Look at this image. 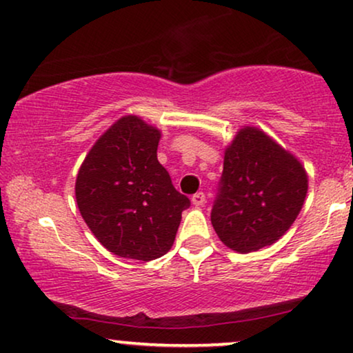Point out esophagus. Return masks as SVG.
I'll use <instances>...</instances> for the list:
<instances>
[{"instance_id":"34e87169","label":"esophagus","mask_w":353,"mask_h":353,"mask_svg":"<svg viewBox=\"0 0 353 353\" xmlns=\"http://www.w3.org/2000/svg\"><path fill=\"white\" fill-rule=\"evenodd\" d=\"M191 201H193L194 205H204L205 194L204 193H196V194H193V198H191Z\"/></svg>"}]
</instances>
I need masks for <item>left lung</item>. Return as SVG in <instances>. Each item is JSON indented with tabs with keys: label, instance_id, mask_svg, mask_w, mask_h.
Segmentation results:
<instances>
[{
	"label": "left lung",
	"instance_id": "obj_1",
	"mask_svg": "<svg viewBox=\"0 0 353 353\" xmlns=\"http://www.w3.org/2000/svg\"><path fill=\"white\" fill-rule=\"evenodd\" d=\"M308 175L294 154L254 126H243L225 148L210 222L221 241L251 253L281 238L303 208Z\"/></svg>",
	"mask_w": 353,
	"mask_h": 353
}]
</instances>
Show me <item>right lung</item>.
<instances>
[{
	"mask_svg": "<svg viewBox=\"0 0 353 353\" xmlns=\"http://www.w3.org/2000/svg\"><path fill=\"white\" fill-rule=\"evenodd\" d=\"M160 131L121 117L92 145L76 178V203L110 253L152 261L172 248L190 199L157 160Z\"/></svg>",
	"mask_w": 353,
	"mask_h": 353,
	"instance_id": "obj_1",
	"label": "right lung"
}]
</instances>
